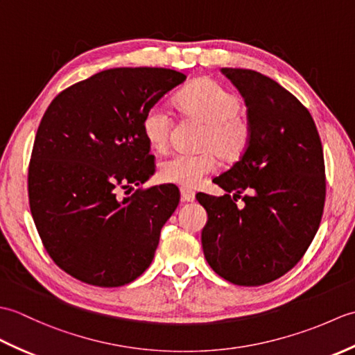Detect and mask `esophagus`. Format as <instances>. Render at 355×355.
Returning a JSON list of instances; mask_svg holds the SVG:
<instances>
[{"instance_id":"esophagus-1","label":"esophagus","mask_w":355,"mask_h":355,"mask_svg":"<svg viewBox=\"0 0 355 355\" xmlns=\"http://www.w3.org/2000/svg\"><path fill=\"white\" fill-rule=\"evenodd\" d=\"M182 200L186 202H192L195 200V192L191 189H186V187H182Z\"/></svg>"}]
</instances>
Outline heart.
Segmentation results:
<instances>
[{"instance_id":"1","label":"heart","mask_w":355,"mask_h":355,"mask_svg":"<svg viewBox=\"0 0 355 355\" xmlns=\"http://www.w3.org/2000/svg\"><path fill=\"white\" fill-rule=\"evenodd\" d=\"M177 107L184 116L205 123L200 140L201 154H175L158 168L164 183L197 187L206 175L216 169V157L235 163L250 145L252 130L247 120L239 116L241 101L215 80L197 79L177 96ZM173 120L162 105L150 108L143 119V134L149 146L163 153L169 145Z\"/></svg>"}]
</instances>
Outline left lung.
Returning a JSON list of instances; mask_svg holds the SVG:
<instances>
[{
	"label": "left lung",
	"instance_id": "left-lung-1",
	"mask_svg": "<svg viewBox=\"0 0 355 355\" xmlns=\"http://www.w3.org/2000/svg\"><path fill=\"white\" fill-rule=\"evenodd\" d=\"M221 73L244 97L252 137L245 154L214 180L224 197L197 195L207 212L201 244L216 275L256 286L290 271L318 233L327 192L323 149L310 112L276 80L245 69Z\"/></svg>",
	"mask_w": 355,
	"mask_h": 355
}]
</instances>
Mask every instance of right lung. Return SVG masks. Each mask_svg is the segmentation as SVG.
Listing matches in <instances>:
<instances>
[{
    "label": "right lung",
    "instance_id": "add662e5",
    "mask_svg": "<svg viewBox=\"0 0 355 355\" xmlns=\"http://www.w3.org/2000/svg\"><path fill=\"white\" fill-rule=\"evenodd\" d=\"M184 80L169 69H110L64 89L45 111L28 166V201L45 250L65 273L120 286L150 266L180 192L160 184L117 193L155 172L143 119Z\"/></svg>",
    "mask_w": 355,
    "mask_h": 355
}]
</instances>
